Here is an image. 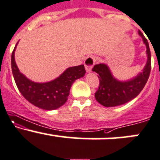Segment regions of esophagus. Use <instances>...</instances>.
Segmentation results:
<instances>
[{"label":"esophagus","mask_w":160,"mask_h":160,"mask_svg":"<svg viewBox=\"0 0 160 160\" xmlns=\"http://www.w3.org/2000/svg\"><path fill=\"white\" fill-rule=\"evenodd\" d=\"M95 61H96V60H95V58L93 56H89L84 61V66H85L86 71L87 73H89V72L92 71V67L95 64Z\"/></svg>","instance_id":"obj_1"}]
</instances>
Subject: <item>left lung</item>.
I'll use <instances>...</instances> for the list:
<instances>
[{"label": "left lung", "instance_id": "left-lung-1", "mask_svg": "<svg viewBox=\"0 0 160 160\" xmlns=\"http://www.w3.org/2000/svg\"><path fill=\"white\" fill-rule=\"evenodd\" d=\"M138 34L147 48V60L143 69L137 76L123 81L113 76L110 68L106 64H97L92 68V71L98 73L100 82L95 97L102 106L115 107L125 104L138 96L147 83L151 69V55L147 40L140 30Z\"/></svg>", "mask_w": 160, "mask_h": 160}]
</instances>
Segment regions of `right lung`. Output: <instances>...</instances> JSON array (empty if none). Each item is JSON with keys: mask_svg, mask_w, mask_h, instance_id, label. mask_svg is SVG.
<instances>
[{"mask_svg": "<svg viewBox=\"0 0 160 160\" xmlns=\"http://www.w3.org/2000/svg\"><path fill=\"white\" fill-rule=\"evenodd\" d=\"M12 52L11 68L15 83L26 100L38 108L54 110L62 106L68 100L70 89L75 80L85 75L83 64L71 67L57 78L45 83H37L29 80L19 70L15 61V50Z\"/></svg>", "mask_w": 160, "mask_h": 160, "instance_id": "1", "label": "right lung"}]
</instances>
